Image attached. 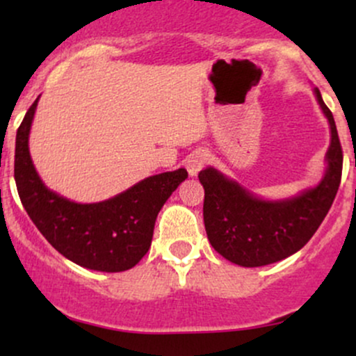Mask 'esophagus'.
Masks as SVG:
<instances>
[{
  "instance_id": "34e87169",
  "label": "esophagus",
  "mask_w": 356,
  "mask_h": 356,
  "mask_svg": "<svg viewBox=\"0 0 356 356\" xmlns=\"http://www.w3.org/2000/svg\"><path fill=\"white\" fill-rule=\"evenodd\" d=\"M206 164H207V154L204 152V150H195V152L191 154L189 159L186 161V169L191 177H195V175L204 169V165Z\"/></svg>"
}]
</instances>
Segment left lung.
<instances>
[{
  "instance_id": "obj_1",
  "label": "left lung",
  "mask_w": 356,
  "mask_h": 356,
  "mask_svg": "<svg viewBox=\"0 0 356 356\" xmlns=\"http://www.w3.org/2000/svg\"><path fill=\"white\" fill-rule=\"evenodd\" d=\"M314 93L332 129L328 169L316 187L286 201H263L212 167L199 172L207 238L231 263L256 268L295 254L313 238L332 207L341 181L343 150L332 110L320 90Z\"/></svg>"
}]
</instances>
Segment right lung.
Listing matches in <instances>:
<instances>
[{
  "label": "right lung",
  "instance_id": "obj_1",
  "mask_svg": "<svg viewBox=\"0 0 356 356\" xmlns=\"http://www.w3.org/2000/svg\"><path fill=\"white\" fill-rule=\"evenodd\" d=\"M36 105L38 99L16 132L15 181L24 211L44 239L79 266L105 273L134 268L149 251L159 211L187 170L147 177L104 202L68 201L44 186L31 162L28 136Z\"/></svg>",
  "mask_w": 356,
  "mask_h": 356
}]
</instances>
